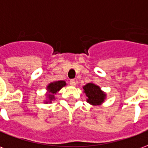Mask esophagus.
<instances>
[{
	"instance_id": "esophagus-1",
	"label": "esophagus",
	"mask_w": 148,
	"mask_h": 148,
	"mask_svg": "<svg viewBox=\"0 0 148 148\" xmlns=\"http://www.w3.org/2000/svg\"><path fill=\"white\" fill-rule=\"evenodd\" d=\"M69 84H70V85H71V86H73V87H75V84H76V83H75V81L74 80V79H71V80L69 81Z\"/></svg>"
}]
</instances>
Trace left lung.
I'll return each mask as SVG.
<instances>
[{"label":"left lung","mask_w":148,"mask_h":148,"mask_svg":"<svg viewBox=\"0 0 148 148\" xmlns=\"http://www.w3.org/2000/svg\"><path fill=\"white\" fill-rule=\"evenodd\" d=\"M84 92L87 97V102L92 106H99L104 102L106 95L101 88L93 83H89L84 86Z\"/></svg>","instance_id":"8db88e82"}]
</instances>
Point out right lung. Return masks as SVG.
<instances>
[{
  "mask_svg": "<svg viewBox=\"0 0 148 148\" xmlns=\"http://www.w3.org/2000/svg\"><path fill=\"white\" fill-rule=\"evenodd\" d=\"M66 85V83L64 80H59V81H55L53 82V83H50L46 89L48 90V95H47V98H48V100L46 101V103L48 102H51L53 99H55V95L58 93L59 90H61V88L63 87H64Z\"/></svg>",
  "mask_w": 148,
  "mask_h": 148,
  "instance_id": "add662e5",
  "label": "right lung"
}]
</instances>
